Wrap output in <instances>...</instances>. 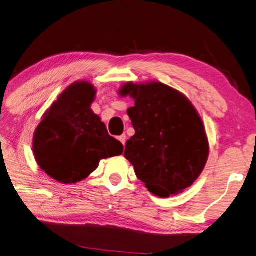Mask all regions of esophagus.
I'll use <instances>...</instances> for the list:
<instances>
[{
  "label": "esophagus",
  "instance_id": "obj_1",
  "mask_svg": "<svg viewBox=\"0 0 256 256\" xmlns=\"http://www.w3.org/2000/svg\"><path fill=\"white\" fill-rule=\"evenodd\" d=\"M119 140L121 142V143H122V144L124 145V143H126V140H127V136H126V135H124H124H121V136H119Z\"/></svg>",
  "mask_w": 256,
  "mask_h": 256
}]
</instances>
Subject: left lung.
Returning a JSON list of instances; mask_svg holds the SVG:
<instances>
[{
    "mask_svg": "<svg viewBox=\"0 0 256 256\" xmlns=\"http://www.w3.org/2000/svg\"><path fill=\"white\" fill-rule=\"evenodd\" d=\"M135 106L128 108L135 135L124 158L148 190L161 198L191 186L207 162L210 144L200 116L188 98L161 82L132 84L120 89Z\"/></svg>",
    "mask_w": 256,
    "mask_h": 256,
    "instance_id": "8db88e82",
    "label": "left lung"
}]
</instances>
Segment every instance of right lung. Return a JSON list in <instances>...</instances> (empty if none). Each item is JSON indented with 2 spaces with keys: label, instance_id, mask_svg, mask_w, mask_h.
Listing matches in <instances>:
<instances>
[{
  "label": "right lung",
  "instance_id": "right-lung-1",
  "mask_svg": "<svg viewBox=\"0 0 256 256\" xmlns=\"http://www.w3.org/2000/svg\"><path fill=\"white\" fill-rule=\"evenodd\" d=\"M96 90L89 82L70 84L35 129L33 152L42 170L62 184L87 178L102 159L120 156L124 146L108 135L90 108Z\"/></svg>",
  "mask_w": 256,
  "mask_h": 256
}]
</instances>
